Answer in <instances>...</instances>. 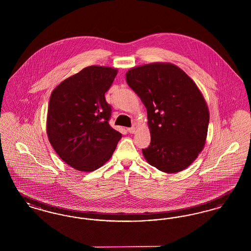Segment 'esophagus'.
Listing matches in <instances>:
<instances>
[{"instance_id": "1", "label": "esophagus", "mask_w": 251, "mask_h": 251, "mask_svg": "<svg viewBox=\"0 0 251 251\" xmlns=\"http://www.w3.org/2000/svg\"><path fill=\"white\" fill-rule=\"evenodd\" d=\"M128 131H129L130 133H134V132L136 131V129H135L134 127H131V128H128Z\"/></svg>"}]
</instances>
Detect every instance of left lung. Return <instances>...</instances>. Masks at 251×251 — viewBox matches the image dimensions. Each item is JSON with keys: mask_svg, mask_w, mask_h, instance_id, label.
Here are the masks:
<instances>
[{"mask_svg": "<svg viewBox=\"0 0 251 251\" xmlns=\"http://www.w3.org/2000/svg\"><path fill=\"white\" fill-rule=\"evenodd\" d=\"M127 84L147 108L151 145L147 162L166 173L189 167L204 148L209 110L191 78L170 63H151L126 73Z\"/></svg>", "mask_w": 251, "mask_h": 251, "instance_id": "1", "label": "left lung"}]
</instances>
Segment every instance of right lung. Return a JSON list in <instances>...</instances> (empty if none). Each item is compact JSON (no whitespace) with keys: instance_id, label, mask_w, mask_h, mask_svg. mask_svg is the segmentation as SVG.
<instances>
[{"instance_id":"right-lung-1","label":"right lung","mask_w":251,"mask_h":251,"mask_svg":"<svg viewBox=\"0 0 251 251\" xmlns=\"http://www.w3.org/2000/svg\"><path fill=\"white\" fill-rule=\"evenodd\" d=\"M118 70L90 66L60 83L49 102L47 134L69 166L90 172L104 165L122 136L109 125L112 109L105 93Z\"/></svg>"}]
</instances>
